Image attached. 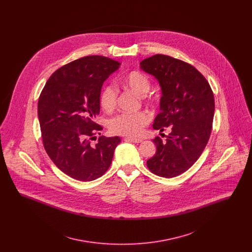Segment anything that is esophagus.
I'll list each match as a JSON object with an SVG mask.
<instances>
[{
	"mask_svg": "<svg viewBox=\"0 0 252 252\" xmlns=\"http://www.w3.org/2000/svg\"><path fill=\"white\" fill-rule=\"evenodd\" d=\"M126 140L131 141L132 143H135V144H140L143 142L142 139H136V138H126Z\"/></svg>",
	"mask_w": 252,
	"mask_h": 252,
	"instance_id": "34e87169",
	"label": "esophagus"
}]
</instances>
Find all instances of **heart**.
<instances>
[{
	"instance_id": "1",
	"label": "heart",
	"mask_w": 252,
	"mask_h": 252,
	"mask_svg": "<svg viewBox=\"0 0 252 252\" xmlns=\"http://www.w3.org/2000/svg\"><path fill=\"white\" fill-rule=\"evenodd\" d=\"M121 84L131 90L139 95L145 94L150 89V79L144 72L134 71L126 74L121 79ZM100 104L105 110H111L117 104V91L111 86L104 87ZM150 121L147 112L140 111L135 113H119L108 121V129L114 134L125 136H137L143 130V127Z\"/></svg>"
}]
</instances>
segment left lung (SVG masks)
Instances as JSON below:
<instances>
[{
    "instance_id": "1",
    "label": "left lung",
    "mask_w": 252,
    "mask_h": 252,
    "mask_svg": "<svg viewBox=\"0 0 252 252\" xmlns=\"http://www.w3.org/2000/svg\"><path fill=\"white\" fill-rule=\"evenodd\" d=\"M141 69L158 81L162 95L153 128L171 132L165 142L156 137V154L147 167L157 176L174 178L202 154L213 126L215 98L209 82L191 64L165 55L143 60Z\"/></svg>"
}]
</instances>
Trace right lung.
<instances>
[{"label":"right lung","instance_id":"add662e5","mask_svg":"<svg viewBox=\"0 0 252 252\" xmlns=\"http://www.w3.org/2000/svg\"><path fill=\"white\" fill-rule=\"evenodd\" d=\"M120 65L102 56L73 60L50 76L38 98L43 146L57 167L74 180L102 177L120 144L118 136H101L91 144L95 132L103 129L94 122L100 112L102 85Z\"/></svg>","mask_w":252,"mask_h":252}]
</instances>
